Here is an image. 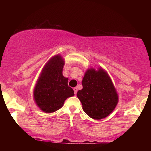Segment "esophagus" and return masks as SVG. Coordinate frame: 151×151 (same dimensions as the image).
Listing matches in <instances>:
<instances>
[{
    "mask_svg": "<svg viewBox=\"0 0 151 151\" xmlns=\"http://www.w3.org/2000/svg\"><path fill=\"white\" fill-rule=\"evenodd\" d=\"M73 90H74V93H75V94H76V93H77V91H78L77 88H76V87H75V88H73Z\"/></svg>",
    "mask_w": 151,
    "mask_h": 151,
    "instance_id": "1",
    "label": "esophagus"
}]
</instances>
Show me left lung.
Returning a JSON list of instances; mask_svg holds the SVG:
<instances>
[{
	"mask_svg": "<svg viewBox=\"0 0 151 151\" xmlns=\"http://www.w3.org/2000/svg\"><path fill=\"white\" fill-rule=\"evenodd\" d=\"M83 89L77 92L83 111L91 118L101 120L115 109L119 96L111 78L105 70L90 68L82 81Z\"/></svg>",
	"mask_w": 151,
	"mask_h": 151,
	"instance_id": "1",
	"label": "left lung"
}]
</instances>
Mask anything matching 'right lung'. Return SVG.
<instances>
[{
	"label": "right lung",
	"mask_w": 151,
	"mask_h": 151,
	"mask_svg": "<svg viewBox=\"0 0 151 151\" xmlns=\"http://www.w3.org/2000/svg\"><path fill=\"white\" fill-rule=\"evenodd\" d=\"M65 61L60 55L52 57L46 63L35 86L33 95L39 109L47 113L60 109L65 100L74 96L68 85V78L63 75Z\"/></svg>",
	"instance_id": "add662e5"
}]
</instances>
